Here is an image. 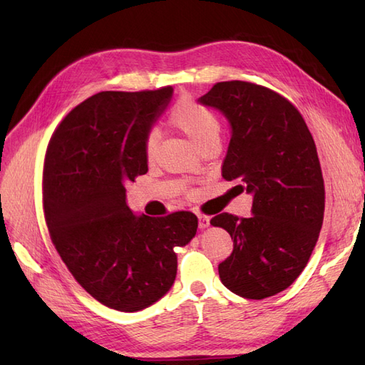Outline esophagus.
<instances>
[{
	"label": "esophagus",
	"instance_id": "1",
	"mask_svg": "<svg viewBox=\"0 0 365 365\" xmlns=\"http://www.w3.org/2000/svg\"><path fill=\"white\" fill-rule=\"evenodd\" d=\"M197 220H200V228L201 230H204V228H207L210 225V219L207 216H204V215H197Z\"/></svg>",
	"mask_w": 365,
	"mask_h": 365
}]
</instances>
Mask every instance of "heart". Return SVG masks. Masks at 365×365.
Returning a JSON list of instances; mask_svg holds the SVG:
<instances>
[{
	"instance_id": "b5f03b06",
	"label": "heart",
	"mask_w": 365,
	"mask_h": 365,
	"mask_svg": "<svg viewBox=\"0 0 365 365\" xmlns=\"http://www.w3.org/2000/svg\"><path fill=\"white\" fill-rule=\"evenodd\" d=\"M169 123L172 128L180 130L182 135L189 138L200 150L215 145L219 146L220 129H222L219 117L212 109L195 102L193 98L182 97L173 106L169 115ZM157 145V135L152 132L145 138V145H143L148 160L155 155Z\"/></svg>"
}]
</instances>
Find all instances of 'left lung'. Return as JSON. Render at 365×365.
Masks as SVG:
<instances>
[{"label": "left lung", "instance_id": "obj_1", "mask_svg": "<svg viewBox=\"0 0 365 365\" xmlns=\"http://www.w3.org/2000/svg\"><path fill=\"white\" fill-rule=\"evenodd\" d=\"M197 102L228 120L222 176L252 196L250 217L220 213L210 220L233 239L219 277L236 295L262 300L295 282L318 240L324 181L315 143L297 108L264 86L219 82Z\"/></svg>", "mask_w": 365, "mask_h": 365}]
</instances>
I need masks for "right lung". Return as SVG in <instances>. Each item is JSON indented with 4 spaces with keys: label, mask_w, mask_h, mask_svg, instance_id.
<instances>
[{
    "label": "right lung",
    "mask_w": 365,
    "mask_h": 365,
    "mask_svg": "<svg viewBox=\"0 0 365 365\" xmlns=\"http://www.w3.org/2000/svg\"><path fill=\"white\" fill-rule=\"evenodd\" d=\"M172 86L103 91L65 117L48 143L42 175L46 222L82 288L121 312L149 307L176 277L175 247L195 237L197 217L137 216L126 182L148 172L145 138L169 106Z\"/></svg>",
    "instance_id": "1"
}]
</instances>
